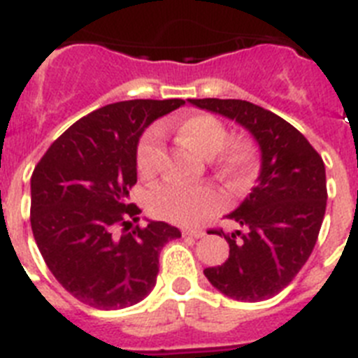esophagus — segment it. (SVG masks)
Returning <instances> with one entry per match:
<instances>
[{"instance_id":"obj_1","label":"esophagus","mask_w":358,"mask_h":358,"mask_svg":"<svg viewBox=\"0 0 358 358\" xmlns=\"http://www.w3.org/2000/svg\"><path fill=\"white\" fill-rule=\"evenodd\" d=\"M182 234L185 236V238H194V239H198V238H203L205 232L201 231V229H183Z\"/></svg>"}]
</instances>
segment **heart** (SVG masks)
<instances>
[{"mask_svg": "<svg viewBox=\"0 0 358 358\" xmlns=\"http://www.w3.org/2000/svg\"><path fill=\"white\" fill-rule=\"evenodd\" d=\"M178 135L183 144L203 158L217 155V169L227 178L239 180L252 169L256 155L247 142L227 144V129L216 117L209 113H194L180 120ZM162 135L151 129L142 136L136 148L135 162L141 176H151L157 171L160 158ZM223 207V196L210 185H178L160 183L148 194V209L153 216L166 222L192 225L201 222Z\"/></svg>", "mask_w": 358, "mask_h": 358, "instance_id": "obj_1", "label": "heart"}]
</instances>
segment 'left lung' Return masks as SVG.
I'll use <instances>...</instances> for the list:
<instances>
[{"instance_id":"obj_1","label":"left lung","mask_w":358,"mask_h":358,"mask_svg":"<svg viewBox=\"0 0 358 358\" xmlns=\"http://www.w3.org/2000/svg\"><path fill=\"white\" fill-rule=\"evenodd\" d=\"M189 102L236 120L261 151L256 187L227 214L245 232L209 231L223 236L231 250L225 263L203 270L205 278L231 299H270L290 285L315 247L328 200L324 162L303 133L261 106L239 99Z\"/></svg>"}]
</instances>
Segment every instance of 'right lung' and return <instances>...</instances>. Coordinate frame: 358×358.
Here are the masks:
<instances>
[{
  "mask_svg": "<svg viewBox=\"0 0 358 358\" xmlns=\"http://www.w3.org/2000/svg\"><path fill=\"white\" fill-rule=\"evenodd\" d=\"M183 104L136 99L99 108L71 124L34 169V239L50 272L80 303L99 310L141 303L157 282L162 247L182 236L153 220L132 229L141 209L129 203V189L145 127Z\"/></svg>",
  "mask_w": 358,
  "mask_h": 358,
  "instance_id": "obj_1",
  "label": "right lung"
}]
</instances>
